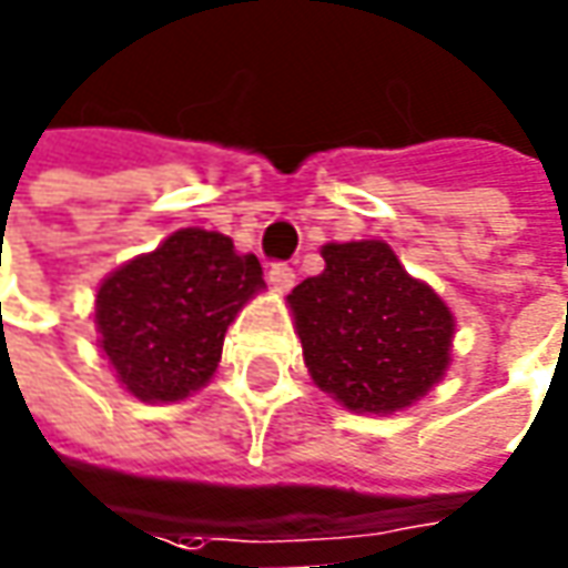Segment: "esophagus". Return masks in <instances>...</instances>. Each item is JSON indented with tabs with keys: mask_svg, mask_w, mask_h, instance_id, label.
Segmentation results:
<instances>
[{
	"mask_svg": "<svg viewBox=\"0 0 568 568\" xmlns=\"http://www.w3.org/2000/svg\"><path fill=\"white\" fill-rule=\"evenodd\" d=\"M266 280H270V285H273L276 292H288V288L295 285V270L288 264H273L270 266V273H266Z\"/></svg>",
	"mask_w": 568,
	"mask_h": 568,
	"instance_id": "1",
	"label": "esophagus"
}]
</instances>
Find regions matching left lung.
I'll list each match as a JSON object with an SVG mask.
<instances>
[{"label":"left lung","mask_w":568,"mask_h":568,"mask_svg":"<svg viewBox=\"0 0 568 568\" xmlns=\"http://www.w3.org/2000/svg\"><path fill=\"white\" fill-rule=\"evenodd\" d=\"M321 257V276L285 298L311 381L355 415L412 408L453 362L449 304L381 239L329 242Z\"/></svg>","instance_id":"1"}]
</instances>
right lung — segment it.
<instances>
[{
	"mask_svg": "<svg viewBox=\"0 0 568 568\" xmlns=\"http://www.w3.org/2000/svg\"><path fill=\"white\" fill-rule=\"evenodd\" d=\"M264 270L223 232L187 225L115 266L97 288V345L122 389L141 402H182L213 381L225 329Z\"/></svg>",
	"mask_w": 568,
	"mask_h": 568,
	"instance_id": "add662e5",
	"label": "right lung"
}]
</instances>
